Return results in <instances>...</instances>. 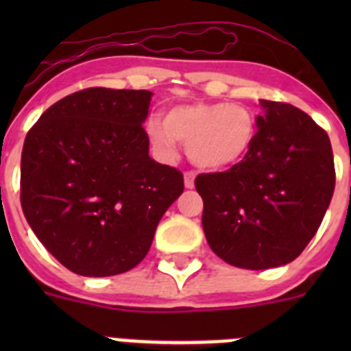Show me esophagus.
Segmentation results:
<instances>
[{
  "label": "esophagus",
  "mask_w": 351,
  "mask_h": 351,
  "mask_svg": "<svg viewBox=\"0 0 351 351\" xmlns=\"http://www.w3.org/2000/svg\"><path fill=\"white\" fill-rule=\"evenodd\" d=\"M195 176H197V173H195L193 170H188V172L184 173V186L188 190H191L195 186Z\"/></svg>",
  "instance_id": "obj_1"
}]
</instances>
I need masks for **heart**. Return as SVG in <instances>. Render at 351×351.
Segmentation results:
<instances>
[{"instance_id": "1", "label": "heart", "mask_w": 351, "mask_h": 351, "mask_svg": "<svg viewBox=\"0 0 351 351\" xmlns=\"http://www.w3.org/2000/svg\"><path fill=\"white\" fill-rule=\"evenodd\" d=\"M147 135L163 156H173L178 142H182L198 169L225 170L251 153L258 123L255 112L243 104L195 101L170 108L165 121L153 117Z\"/></svg>"}]
</instances>
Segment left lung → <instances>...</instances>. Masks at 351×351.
Listing matches in <instances>:
<instances>
[{"instance_id":"left-lung-1","label":"left lung","mask_w":351,"mask_h":351,"mask_svg":"<svg viewBox=\"0 0 351 351\" xmlns=\"http://www.w3.org/2000/svg\"><path fill=\"white\" fill-rule=\"evenodd\" d=\"M262 105L251 153L225 172L195 179L210 250L251 271L295 260L315 237L336 186L327 132L293 105Z\"/></svg>"}]
</instances>
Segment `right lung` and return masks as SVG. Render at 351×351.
Here are the masks:
<instances>
[{
  "mask_svg": "<svg viewBox=\"0 0 351 351\" xmlns=\"http://www.w3.org/2000/svg\"><path fill=\"white\" fill-rule=\"evenodd\" d=\"M153 93L88 88L56 101L27 132L21 206L40 243L80 276H116L147 255L182 172L149 158Z\"/></svg>",
  "mask_w": 351,
  "mask_h": 351,
  "instance_id": "add662e5",
  "label": "right lung"
}]
</instances>
